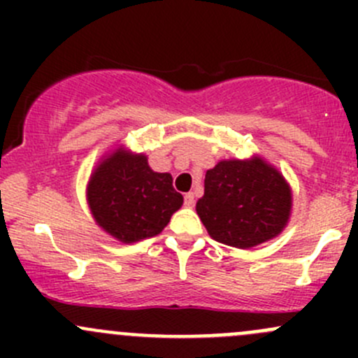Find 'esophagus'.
<instances>
[{
  "label": "esophagus",
  "instance_id": "1",
  "mask_svg": "<svg viewBox=\"0 0 358 358\" xmlns=\"http://www.w3.org/2000/svg\"><path fill=\"white\" fill-rule=\"evenodd\" d=\"M183 202H185L187 208H192V206L196 204V197H194V192L185 194V197H183Z\"/></svg>",
  "mask_w": 358,
  "mask_h": 358
}]
</instances>
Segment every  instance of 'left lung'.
<instances>
[{
  "instance_id": "left-lung-1",
  "label": "left lung",
  "mask_w": 358,
  "mask_h": 358,
  "mask_svg": "<svg viewBox=\"0 0 358 358\" xmlns=\"http://www.w3.org/2000/svg\"><path fill=\"white\" fill-rule=\"evenodd\" d=\"M291 206V187L284 176L256 156L220 161L208 169L196 211L213 239L249 249L282 232Z\"/></svg>"
}]
</instances>
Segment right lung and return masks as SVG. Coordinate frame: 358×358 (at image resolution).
Listing matches in <instances>:
<instances>
[{
    "label": "right lung",
    "instance_id": "right-lung-1",
    "mask_svg": "<svg viewBox=\"0 0 358 358\" xmlns=\"http://www.w3.org/2000/svg\"><path fill=\"white\" fill-rule=\"evenodd\" d=\"M86 197L96 225L124 244L161 234L183 204L169 173L152 171L147 156L124 147L93 169Z\"/></svg>",
    "mask_w": 358,
    "mask_h": 358
}]
</instances>
